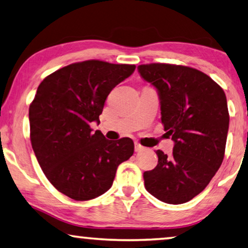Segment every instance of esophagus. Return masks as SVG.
<instances>
[{
	"label": "esophagus",
	"instance_id": "1",
	"mask_svg": "<svg viewBox=\"0 0 248 248\" xmlns=\"http://www.w3.org/2000/svg\"><path fill=\"white\" fill-rule=\"evenodd\" d=\"M142 150H145V147H142L141 145H140V143L136 142L135 143V151H136V153H140V151H142Z\"/></svg>",
	"mask_w": 248,
	"mask_h": 248
}]
</instances>
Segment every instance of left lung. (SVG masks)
<instances>
[{
  "mask_svg": "<svg viewBox=\"0 0 248 248\" xmlns=\"http://www.w3.org/2000/svg\"><path fill=\"white\" fill-rule=\"evenodd\" d=\"M138 72L157 89L161 123L175 142L170 157L156 151V168L143 172L145 187L161 202L184 204L205 189L223 162L226 95L212 78L189 66L141 64Z\"/></svg>",
  "mask_w": 248,
  "mask_h": 248,
  "instance_id": "obj_1",
  "label": "left lung"
}]
</instances>
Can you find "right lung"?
I'll list each match as a JSON object with an SVG mask.
<instances>
[{
  "label": "right lung",
  "instance_id": "obj_1",
  "mask_svg": "<svg viewBox=\"0 0 248 248\" xmlns=\"http://www.w3.org/2000/svg\"><path fill=\"white\" fill-rule=\"evenodd\" d=\"M134 64L77 62L44 79L29 109L30 139L49 182L75 201H89L112 186L118 166L134 154V141L92 131L110 91L134 73Z\"/></svg>",
  "mask_w": 248,
  "mask_h": 248
}]
</instances>
